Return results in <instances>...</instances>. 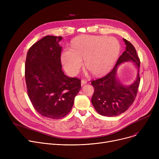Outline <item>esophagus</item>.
I'll return each mask as SVG.
<instances>
[{
  "label": "esophagus",
  "instance_id": "1",
  "mask_svg": "<svg viewBox=\"0 0 159 159\" xmlns=\"http://www.w3.org/2000/svg\"><path fill=\"white\" fill-rule=\"evenodd\" d=\"M86 83H87V81H86V80H84V79H82V80H81V85H82V86L86 84Z\"/></svg>",
  "mask_w": 159,
  "mask_h": 159
}]
</instances>
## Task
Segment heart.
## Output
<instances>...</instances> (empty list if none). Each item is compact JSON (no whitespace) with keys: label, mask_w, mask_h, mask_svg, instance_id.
Masks as SVG:
<instances>
[{"label":"heart","mask_w":159,"mask_h":159,"mask_svg":"<svg viewBox=\"0 0 159 159\" xmlns=\"http://www.w3.org/2000/svg\"><path fill=\"white\" fill-rule=\"evenodd\" d=\"M118 41L113 37L84 36L74 42L71 49H66L61 61L66 71L76 75L84 59L85 67L93 75L107 70L114 62L119 52Z\"/></svg>","instance_id":"obj_1"}]
</instances>
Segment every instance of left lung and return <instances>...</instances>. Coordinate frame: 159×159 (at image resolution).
I'll return each instance as SVG.
<instances>
[{
  "label": "left lung",
  "instance_id": "obj_1",
  "mask_svg": "<svg viewBox=\"0 0 159 159\" xmlns=\"http://www.w3.org/2000/svg\"><path fill=\"white\" fill-rule=\"evenodd\" d=\"M126 44V50L118 58L111 71L101 77L91 80V84L94 88V93L91 102L95 110L101 115L115 116L126 111L131 106L136 98L140 84L139 74L133 84L124 86L116 79L117 66L125 61H132L138 68L140 66V58L133 45L124 39Z\"/></svg>",
  "mask_w": 159,
  "mask_h": 159
}]
</instances>
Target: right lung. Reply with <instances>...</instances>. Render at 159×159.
<instances>
[{"label":"right lung","instance_id":"right-lung-1","mask_svg":"<svg viewBox=\"0 0 159 159\" xmlns=\"http://www.w3.org/2000/svg\"><path fill=\"white\" fill-rule=\"evenodd\" d=\"M62 37L48 35L29 49L25 64L28 97L41 115L52 119L64 117L71 111L81 80L70 78L61 68Z\"/></svg>","mask_w":159,"mask_h":159}]
</instances>
